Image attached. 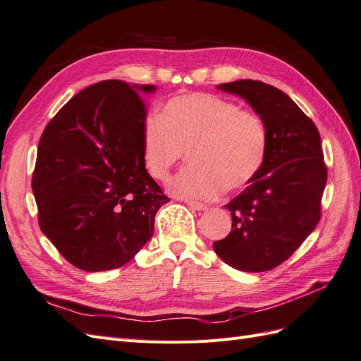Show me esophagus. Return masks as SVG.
<instances>
[{"instance_id":"obj_1","label":"esophagus","mask_w":361,"mask_h":361,"mask_svg":"<svg viewBox=\"0 0 361 361\" xmlns=\"http://www.w3.org/2000/svg\"><path fill=\"white\" fill-rule=\"evenodd\" d=\"M186 204L193 209V210H206L207 206L204 204V202H200V201H193V200H188Z\"/></svg>"}]
</instances>
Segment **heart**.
Returning <instances> with one entry per match:
<instances>
[{
  "label": "heart",
  "instance_id": "1",
  "mask_svg": "<svg viewBox=\"0 0 361 361\" xmlns=\"http://www.w3.org/2000/svg\"><path fill=\"white\" fill-rule=\"evenodd\" d=\"M269 134L264 120L232 100L209 92L169 99L143 131L142 161L157 181L169 178L188 154L190 166L171 183L184 198L212 200L253 181L265 163Z\"/></svg>",
  "mask_w": 361,
  "mask_h": 361
}]
</instances>
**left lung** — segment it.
Instances as JSON below:
<instances>
[{"label":"left lung","instance_id":"obj_1","mask_svg":"<svg viewBox=\"0 0 361 361\" xmlns=\"http://www.w3.org/2000/svg\"><path fill=\"white\" fill-rule=\"evenodd\" d=\"M219 90L245 99L269 134L265 163L255 180L226 206L232 232L214 250L236 270L276 269L298 250L322 216L328 171L317 126L294 102L261 80H235Z\"/></svg>","mask_w":361,"mask_h":361}]
</instances>
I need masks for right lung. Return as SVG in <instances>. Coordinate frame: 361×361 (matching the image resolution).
Masks as SVG:
<instances>
[{
  "instance_id": "1",
  "label": "right lung",
  "mask_w": 361,
  "mask_h": 361,
  "mask_svg": "<svg viewBox=\"0 0 361 361\" xmlns=\"http://www.w3.org/2000/svg\"><path fill=\"white\" fill-rule=\"evenodd\" d=\"M154 85L102 80L71 97L39 138L32 189L38 223L84 271L118 269L154 233L169 201L146 172L142 140Z\"/></svg>"
}]
</instances>
